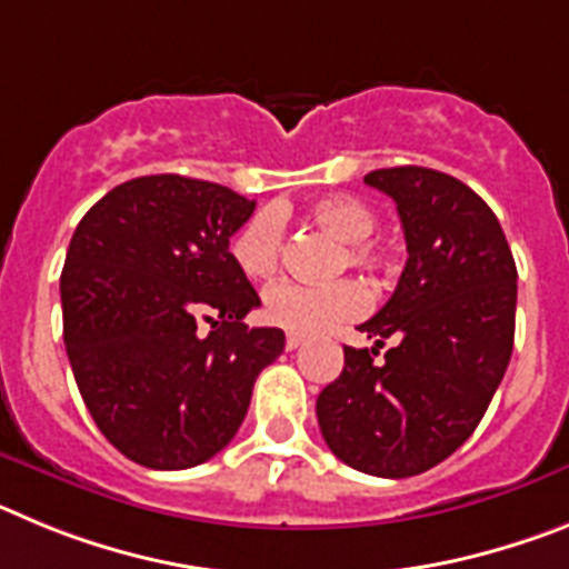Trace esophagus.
I'll use <instances>...</instances> for the list:
<instances>
[{
    "mask_svg": "<svg viewBox=\"0 0 569 569\" xmlns=\"http://www.w3.org/2000/svg\"><path fill=\"white\" fill-rule=\"evenodd\" d=\"M301 345H305V336L290 333L288 339H284V347H288V350H296V347H301Z\"/></svg>",
    "mask_w": 569,
    "mask_h": 569,
    "instance_id": "34e87169",
    "label": "esophagus"
}]
</instances>
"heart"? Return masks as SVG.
Listing matches in <instances>:
<instances>
[{
  "label": "heart",
  "mask_w": 569,
  "mask_h": 569,
  "mask_svg": "<svg viewBox=\"0 0 569 569\" xmlns=\"http://www.w3.org/2000/svg\"><path fill=\"white\" fill-rule=\"evenodd\" d=\"M313 228L345 244L341 264L365 270H381L390 264V253L370 241L376 230V213L350 196H328L308 208ZM236 268L248 279L264 281L279 270L284 253V224L273 208L259 210L241 224L230 241ZM367 310V290L359 281L341 279L333 284H296L281 281L261 301V313L270 325L290 333H321L339 321L359 319Z\"/></svg>",
  "instance_id": "1"
}]
</instances>
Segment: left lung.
<instances>
[{"label": "left lung", "mask_w": 569, "mask_h": 569, "mask_svg": "<svg viewBox=\"0 0 569 569\" xmlns=\"http://www.w3.org/2000/svg\"><path fill=\"white\" fill-rule=\"evenodd\" d=\"M365 182L396 202L407 264L390 301L359 325L376 347H345L316 416L345 465L407 479L479 427L510 365L519 273L496 213L453 176L401 164ZM387 338L397 345L373 362Z\"/></svg>", "instance_id": "obj_1"}]
</instances>
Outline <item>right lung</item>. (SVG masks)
<instances>
[{
	"mask_svg": "<svg viewBox=\"0 0 569 569\" xmlns=\"http://www.w3.org/2000/svg\"><path fill=\"white\" fill-rule=\"evenodd\" d=\"M253 210L224 184L159 173L104 193L73 230L59 281L64 350L97 427L136 465L213 459L284 350L279 328L241 321L261 301L230 236Z\"/></svg>",
	"mask_w": 569,
	"mask_h": 569,
	"instance_id": "1",
	"label": "right lung"
}]
</instances>
